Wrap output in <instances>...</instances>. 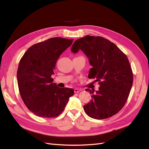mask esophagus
Here are the masks:
<instances>
[{"mask_svg":"<svg viewBox=\"0 0 149 149\" xmlns=\"http://www.w3.org/2000/svg\"><path fill=\"white\" fill-rule=\"evenodd\" d=\"M81 89L80 88H74V92H75V93H78V92H80L81 91Z\"/></svg>","mask_w":149,"mask_h":149,"instance_id":"obj_1","label":"esophagus"}]
</instances>
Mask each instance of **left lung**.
Wrapping results in <instances>:
<instances>
[{
  "label": "left lung",
  "instance_id": "obj_1",
  "mask_svg": "<svg viewBox=\"0 0 149 149\" xmlns=\"http://www.w3.org/2000/svg\"><path fill=\"white\" fill-rule=\"evenodd\" d=\"M79 50L88 58L92 68L88 78L99 81V90L86 88L92 99L83 106L86 114L97 119L110 118L125 106L133 85V72L128 57L114 43L101 37L86 35L74 42L72 53Z\"/></svg>",
  "mask_w": 149,
  "mask_h": 149
}]
</instances>
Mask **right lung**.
Segmentation results:
<instances>
[{
  "mask_svg": "<svg viewBox=\"0 0 149 149\" xmlns=\"http://www.w3.org/2000/svg\"><path fill=\"white\" fill-rule=\"evenodd\" d=\"M72 40L54 37L36 43L19 61L17 80L20 95L28 109L38 116H57L73 95V89L59 88L51 78L58 58Z\"/></svg>",
  "mask_w": 149,
  "mask_h": 149,
  "instance_id": "add662e5",
  "label": "right lung"
}]
</instances>
